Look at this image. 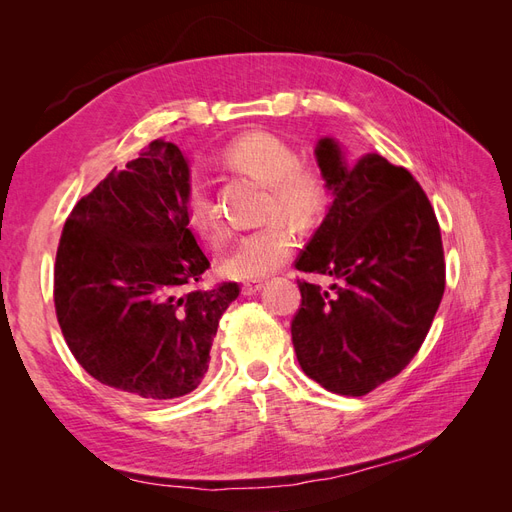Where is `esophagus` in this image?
<instances>
[{
    "label": "esophagus",
    "instance_id": "1",
    "mask_svg": "<svg viewBox=\"0 0 512 512\" xmlns=\"http://www.w3.org/2000/svg\"><path fill=\"white\" fill-rule=\"evenodd\" d=\"M262 286H265V282H262V280L245 282V284H243V294H254V292H258Z\"/></svg>",
    "mask_w": 512,
    "mask_h": 512
}]
</instances>
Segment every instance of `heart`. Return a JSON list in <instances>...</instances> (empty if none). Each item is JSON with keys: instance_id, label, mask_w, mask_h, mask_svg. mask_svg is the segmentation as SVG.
<instances>
[{"instance_id": "1", "label": "heart", "mask_w": 512, "mask_h": 512, "mask_svg": "<svg viewBox=\"0 0 512 512\" xmlns=\"http://www.w3.org/2000/svg\"><path fill=\"white\" fill-rule=\"evenodd\" d=\"M224 162L269 188L262 218L269 220L239 239L224 262V273L235 280L254 282L280 269L294 250V235L286 218L303 230L316 226L329 207V185L320 170L301 166L294 149L280 136L250 132L232 141ZM190 226L205 239L224 237L222 213L203 185L194 183L185 196Z\"/></svg>"}]
</instances>
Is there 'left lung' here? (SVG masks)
<instances>
[{
	"instance_id": "left-lung-1",
	"label": "left lung",
	"mask_w": 512,
	"mask_h": 512,
	"mask_svg": "<svg viewBox=\"0 0 512 512\" xmlns=\"http://www.w3.org/2000/svg\"><path fill=\"white\" fill-rule=\"evenodd\" d=\"M316 160L335 198L294 267L337 284L297 280L292 344L309 378L361 397L395 378L431 329L446 286L440 224L404 166L378 153L350 160L333 138Z\"/></svg>"
}]
</instances>
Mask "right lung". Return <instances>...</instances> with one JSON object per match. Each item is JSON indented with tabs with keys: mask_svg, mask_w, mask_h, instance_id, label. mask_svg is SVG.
<instances>
[{
	"mask_svg": "<svg viewBox=\"0 0 512 512\" xmlns=\"http://www.w3.org/2000/svg\"><path fill=\"white\" fill-rule=\"evenodd\" d=\"M190 168L151 141L74 205L55 258V312L89 376L151 401L192 393L237 282L185 290L209 258L185 213Z\"/></svg>",
	"mask_w": 512,
	"mask_h": 512,
	"instance_id": "obj_1",
	"label": "right lung"
}]
</instances>
